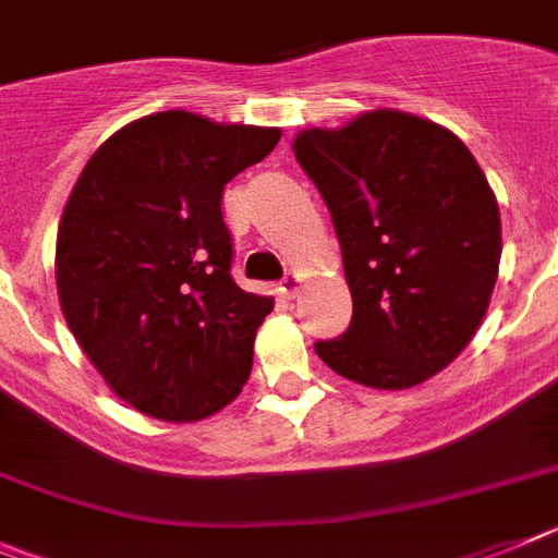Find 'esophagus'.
<instances>
[{"label": "esophagus", "instance_id": "esophagus-1", "mask_svg": "<svg viewBox=\"0 0 558 558\" xmlns=\"http://www.w3.org/2000/svg\"><path fill=\"white\" fill-rule=\"evenodd\" d=\"M301 283H303V275L298 269L287 271V278L280 280V294L283 298H294V294L301 292Z\"/></svg>", "mask_w": 558, "mask_h": 558}]
</instances>
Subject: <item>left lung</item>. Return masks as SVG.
<instances>
[{"mask_svg": "<svg viewBox=\"0 0 558 558\" xmlns=\"http://www.w3.org/2000/svg\"><path fill=\"white\" fill-rule=\"evenodd\" d=\"M292 149L329 207L354 303L317 357L360 386H420L488 312L502 257L488 178L451 130L400 110L303 130Z\"/></svg>", "mask_w": 558, "mask_h": 558, "instance_id": "left-lung-1", "label": "left lung"}]
</instances>
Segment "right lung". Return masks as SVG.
I'll list each match as a JSON object with an SVG mask.
<instances>
[{"label": "right lung", "mask_w": 558, "mask_h": 558, "mask_svg": "<svg viewBox=\"0 0 558 558\" xmlns=\"http://www.w3.org/2000/svg\"><path fill=\"white\" fill-rule=\"evenodd\" d=\"M278 128L184 110L130 121L84 163L56 238L64 320L107 386L142 414L192 423L241 395L271 298L243 292L223 186Z\"/></svg>", "instance_id": "right-lung-1"}]
</instances>
